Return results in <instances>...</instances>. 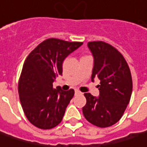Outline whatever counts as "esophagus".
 Returning <instances> with one entry per match:
<instances>
[{"label": "esophagus", "instance_id": "obj_1", "mask_svg": "<svg viewBox=\"0 0 147 147\" xmlns=\"http://www.w3.org/2000/svg\"><path fill=\"white\" fill-rule=\"evenodd\" d=\"M75 93H76V95H82V93L81 92V91H79L78 90H76L75 91Z\"/></svg>", "mask_w": 147, "mask_h": 147}]
</instances>
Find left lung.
<instances>
[{
	"label": "left lung",
	"instance_id": "8db88e82",
	"mask_svg": "<svg viewBox=\"0 0 147 147\" xmlns=\"http://www.w3.org/2000/svg\"><path fill=\"white\" fill-rule=\"evenodd\" d=\"M94 58L91 81L97 77L99 96L85 93L86 104L82 108L85 118L98 127L116 124L123 116L131 92V71L123 56L115 47L104 41L87 44Z\"/></svg>",
	"mask_w": 147,
	"mask_h": 147
}]
</instances>
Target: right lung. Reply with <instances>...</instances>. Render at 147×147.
<instances>
[{"instance_id":"add662e5","label":"right lung","mask_w":147,"mask_h":147,"mask_svg":"<svg viewBox=\"0 0 147 147\" xmlns=\"http://www.w3.org/2000/svg\"><path fill=\"white\" fill-rule=\"evenodd\" d=\"M50 38L42 41L26 57L18 84L21 104L26 118L40 129H51L64 117L65 109L74 96L73 89L53 88L56 76L62 75L65 58L82 46Z\"/></svg>"}]
</instances>
